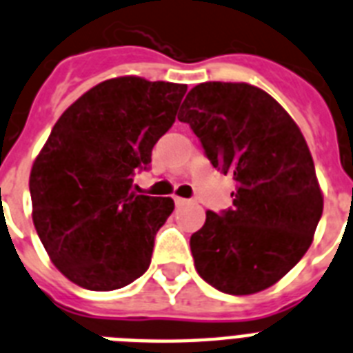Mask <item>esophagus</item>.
<instances>
[{"label": "esophagus", "mask_w": 353, "mask_h": 353, "mask_svg": "<svg viewBox=\"0 0 353 353\" xmlns=\"http://www.w3.org/2000/svg\"><path fill=\"white\" fill-rule=\"evenodd\" d=\"M174 203H176L177 206H181V205H186V203H190V199H185V197H174Z\"/></svg>", "instance_id": "esophagus-1"}]
</instances>
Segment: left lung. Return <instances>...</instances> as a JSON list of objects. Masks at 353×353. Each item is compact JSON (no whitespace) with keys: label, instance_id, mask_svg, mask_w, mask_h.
Segmentation results:
<instances>
[{"label":"left lung","instance_id":"left-lung-1","mask_svg":"<svg viewBox=\"0 0 353 353\" xmlns=\"http://www.w3.org/2000/svg\"><path fill=\"white\" fill-rule=\"evenodd\" d=\"M177 119L194 130L212 167L237 183L232 208L208 210L192 234L197 274L232 296L276 285L310 248L323 214L314 159L296 121L248 83L192 88Z\"/></svg>","mask_w":353,"mask_h":353}]
</instances>
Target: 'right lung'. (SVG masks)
<instances>
[{
  "instance_id": "obj_1",
  "label": "right lung",
  "mask_w": 353,
  "mask_h": 353,
  "mask_svg": "<svg viewBox=\"0 0 353 353\" xmlns=\"http://www.w3.org/2000/svg\"><path fill=\"white\" fill-rule=\"evenodd\" d=\"M186 85L123 76L99 83L54 125L30 170L32 221L48 257L81 288L117 290L150 266L170 197L132 192L176 121Z\"/></svg>"
}]
</instances>
